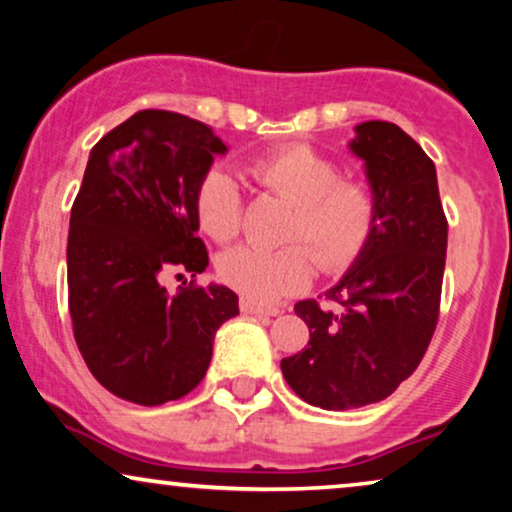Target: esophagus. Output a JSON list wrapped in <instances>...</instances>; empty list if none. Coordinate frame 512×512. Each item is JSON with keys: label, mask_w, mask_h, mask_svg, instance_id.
<instances>
[{"label": "esophagus", "mask_w": 512, "mask_h": 512, "mask_svg": "<svg viewBox=\"0 0 512 512\" xmlns=\"http://www.w3.org/2000/svg\"><path fill=\"white\" fill-rule=\"evenodd\" d=\"M240 310L244 312V314H256V317H277L279 312V307H275V305H263V303H256V300H251V298H242L240 300Z\"/></svg>", "instance_id": "obj_1"}]
</instances>
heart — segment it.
I'll use <instances>...</instances> for the list:
<instances>
[{"label":"heart","instance_id":"heart-1","mask_svg":"<svg viewBox=\"0 0 512 512\" xmlns=\"http://www.w3.org/2000/svg\"><path fill=\"white\" fill-rule=\"evenodd\" d=\"M258 184L293 200L286 240H305L324 268L342 270L363 254L380 221V198L368 179L342 174L338 160L307 144H284L251 160ZM195 216L216 242L242 230V193L221 167H212L195 188ZM317 270L314 251L303 242L268 249L256 244L221 256L219 275L242 296L277 300L303 289Z\"/></svg>","mask_w":512,"mask_h":512}]
</instances>
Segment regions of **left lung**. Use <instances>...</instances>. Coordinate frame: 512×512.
Returning a JSON list of instances; mask_svg holds the SVG:
<instances>
[{
	"mask_svg": "<svg viewBox=\"0 0 512 512\" xmlns=\"http://www.w3.org/2000/svg\"><path fill=\"white\" fill-rule=\"evenodd\" d=\"M354 130L349 149L366 163L380 221L326 293L335 305H296L310 342L282 359L289 387L324 410L382 401L415 373L436 331L445 272L447 219L433 160L396 123L366 121Z\"/></svg>",
	"mask_w": 512,
	"mask_h": 512,
	"instance_id": "8db88e82",
	"label": "left lung"
}]
</instances>
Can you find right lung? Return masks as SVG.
Instances as JSON below:
<instances>
[{
    "label": "right lung",
    "mask_w": 512,
    "mask_h": 512,
    "mask_svg": "<svg viewBox=\"0 0 512 512\" xmlns=\"http://www.w3.org/2000/svg\"><path fill=\"white\" fill-rule=\"evenodd\" d=\"M226 151L209 125L160 109L137 111L90 151L69 219V314L90 373L130 403L198 387L216 331L240 314L228 286H163L167 272L209 265L195 188Z\"/></svg>",
    "instance_id": "1"
}]
</instances>
